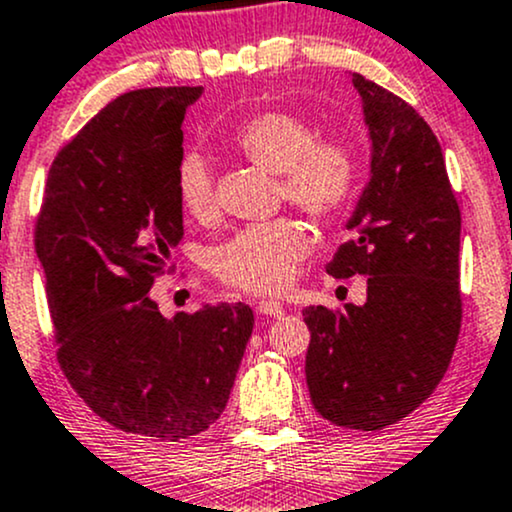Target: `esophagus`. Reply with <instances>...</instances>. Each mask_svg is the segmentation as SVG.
Segmentation results:
<instances>
[{"instance_id": "obj_1", "label": "esophagus", "mask_w": 512, "mask_h": 512, "mask_svg": "<svg viewBox=\"0 0 512 512\" xmlns=\"http://www.w3.org/2000/svg\"><path fill=\"white\" fill-rule=\"evenodd\" d=\"M256 312L261 314V317H283L285 307L280 302H273V300H258Z\"/></svg>"}]
</instances>
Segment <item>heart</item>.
I'll return each instance as SVG.
<instances>
[{
  "label": "heart",
  "mask_w": 512,
  "mask_h": 512,
  "mask_svg": "<svg viewBox=\"0 0 512 512\" xmlns=\"http://www.w3.org/2000/svg\"><path fill=\"white\" fill-rule=\"evenodd\" d=\"M307 118L287 108H263L234 130V147L249 162L280 174V198L314 220H333L348 208L358 186V159L343 140H317ZM176 195L193 217L215 210V186L208 159L186 152L176 164ZM307 229L292 217L258 222L234 232L212 254V271L222 283L246 292H280L309 254Z\"/></svg>",
  "instance_id": "b5f03b06"
}]
</instances>
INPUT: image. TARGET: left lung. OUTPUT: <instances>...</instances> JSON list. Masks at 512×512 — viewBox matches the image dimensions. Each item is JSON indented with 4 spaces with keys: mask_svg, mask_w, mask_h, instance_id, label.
I'll return each instance as SVG.
<instances>
[{
    "mask_svg": "<svg viewBox=\"0 0 512 512\" xmlns=\"http://www.w3.org/2000/svg\"><path fill=\"white\" fill-rule=\"evenodd\" d=\"M353 86L372 140L370 181L326 273L367 275V302L304 309V375L326 421L382 430L433 394L455 353L462 217L426 120L363 74Z\"/></svg>",
    "mask_w": 512,
    "mask_h": 512,
    "instance_id": "8db88e82",
    "label": "left lung"
}]
</instances>
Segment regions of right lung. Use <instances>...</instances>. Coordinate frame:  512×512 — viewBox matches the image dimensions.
Segmentation results:
<instances>
[{
	"label": "right lung",
	"mask_w": 512,
	"mask_h": 512,
	"mask_svg": "<svg viewBox=\"0 0 512 512\" xmlns=\"http://www.w3.org/2000/svg\"><path fill=\"white\" fill-rule=\"evenodd\" d=\"M200 86L118 96L57 152L36 222L57 363L96 416L132 435L183 440L225 411L249 304L166 319L149 297L183 237L176 164Z\"/></svg>",
	"instance_id": "right-lung-1"
}]
</instances>
